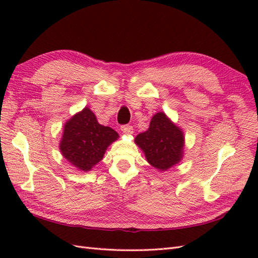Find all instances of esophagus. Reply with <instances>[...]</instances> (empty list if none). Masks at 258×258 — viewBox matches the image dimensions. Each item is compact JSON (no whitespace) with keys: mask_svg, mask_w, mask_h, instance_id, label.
<instances>
[{"mask_svg":"<svg viewBox=\"0 0 258 258\" xmlns=\"http://www.w3.org/2000/svg\"><path fill=\"white\" fill-rule=\"evenodd\" d=\"M120 130L123 132L124 135H132L134 134V128L130 124H123V126L120 127Z\"/></svg>","mask_w":258,"mask_h":258,"instance_id":"34e87169","label":"esophagus"}]
</instances>
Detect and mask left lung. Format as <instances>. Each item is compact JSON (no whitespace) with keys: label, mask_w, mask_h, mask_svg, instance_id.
<instances>
[{"label":"left lung","mask_w":258,"mask_h":258,"mask_svg":"<svg viewBox=\"0 0 258 258\" xmlns=\"http://www.w3.org/2000/svg\"><path fill=\"white\" fill-rule=\"evenodd\" d=\"M135 142L147 162L160 172L177 165L184 157V132L163 112L152 117L150 127L139 134Z\"/></svg>","instance_id":"8db88e82"}]
</instances>
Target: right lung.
I'll list each match as a JSON object with an SVG mask.
<instances>
[{
    "instance_id": "1",
    "label": "right lung",
    "mask_w": 258,
    "mask_h": 258,
    "mask_svg": "<svg viewBox=\"0 0 258 258\" xmlns=\"http://www.w3.org/2000/svg\"><path fill=\"white\" fill-rule=\"evenodd\" d=\"M118 138L114 129L99 123L86 106L64 123L59 148L72 166L87 172L102 160L107 147Z\"/></svg>"
}]
</instances>
